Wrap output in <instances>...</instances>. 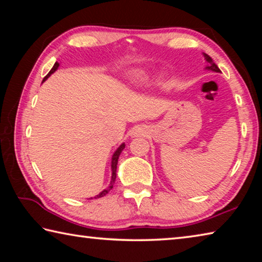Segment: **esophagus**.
Here are the masks:
<instances>
[{
  "label": "esophagus",
  "mask_w": 262,
  "mask_h": 262,
  "mask_svg": "<svg viewBox=\"0 0 262 262\" xmlns=\"http://www.w3.org/2000/svg\"><path fill=\"white\" fill-rule=\"evenodd\" d=\"M141 135H143V130H142L141 128H135V129L132 133V136H134V137L141 136Z\"/></svg>",
  "instance_id": "1"
}]
</instances>
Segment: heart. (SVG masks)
I'll return each mask as SVG.
<instances>
[{
    "label": "heart",
    "mask_w": 262,
    "mask_h": 262,
    "mask_svg": "<svg viewBox=\"0 0 262 262\" xmlns=\"http://www.w3.org/2000/svg\"><path fill=\"white\" fill-rule=\"evenodd\" d=\"M145 77H147V74H145L143 70H135L130 74V78L134 82H143L145 81Z\"/></svg>",
    "instance_id": "obj_1"
}]
</instances>
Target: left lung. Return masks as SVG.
Here are the masks:
<instances>
[{"label": "left lung", "instance_id": "1", "mask_svg": "<svg viewBox=\"0 0 262 262\" xmlns=\"http://www.w3.org/2000/svg\"><path fill=\"white\" fill-rule=\"evenodd\" d=\"M203 56H205V60L207 62V66H206L205 69L211 70V72H215V73H220L221 72L220 68L217 67V66L214 63V61H212V59H211L209 55H207V54H205V53H203Z\"/></svg>", "mask_w": 262, "mask_h": 262}]
</instances>
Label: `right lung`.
<instances>
[{"mask_svg": "<svg viewBox=\"0 0 262 262\" xmlns=\"http://www.w3.org/2000/svg\"><path fill=\"white\" fill-rule=\"evenodd\" d=\"M59 66H60L59 62H55L54 66H53V68L51 69V72L48 73L45 77H43V81H42V82H45L46 79H47L48 77H50L53 73H55L56 70H57V68H59ZM125 145H126L125 143L120 144V147H119V148L114 151L113 156H112V162H111V171H112V177H111L110 185H108L107 187H106L104 190H101V192H100L98 195H96L95 199L103 198L104 195L107 194V193L110 192V190L113 188V185H114V183H115V178H117V165H118V159H119V156H120V154L122 152V150L125 149ZM91 199H92V198H91Z\"/></svg>", "mask_w": 262, "mask_h": 262, "instance_id": "right-lung-1", "label": "right lung"}]
</instances>
